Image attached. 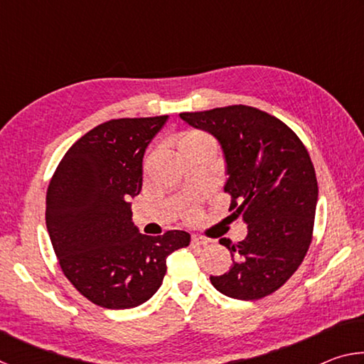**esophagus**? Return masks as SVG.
Returning <instances> with one entry per match:
<instances>
[{"mask_svg": "<svg viewBox=\"0 0 364 364\" xmlns=\"http://www.w3.org/2000/svg\"><path fill=\"white\" fill-rule=\"evenodd\" d=\"M191 242H193L194 245H205V244H208L210 241H208L207 237H202V236H197V234H194V236L191 237Z\"/></svg>", "mask_w": 364, "mask_h": 364, "instance_id": "34e87169", "label": "esophagus"}]
</instances>
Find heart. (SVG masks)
Returning a JSON list of instances; mask_svg holds the SVG:
<instances>
[{
	"label": "heart",
	"instance_id": "obj_1",
	"mask_svg": "<svg viewBox=\"0 0 364 364\" xmlns=\"http://www.w3.org/2000/svg\"><path fill=\"white\" fill-rule=\"evenodd\" d=\"M200 146H215V143H213V139L208 136V134L197 132V130L184 132L176 139V149L180 154L184 151L194 149V147H200Z\"/></svg>",
	"mask_w": 364,
	"mask_h": 364
}]
</instances>
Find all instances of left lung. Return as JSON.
I'll list each match as a JSON object with an SVG mask.
<instances>
[{
	"label": "left lung",
	"instance_id": "obj_1",
	"mask_svg": "<svg viewBox=\"0 0 364 364\" xmlns=\"http://www.w3.org/2000/svg\"><path fill=\"white\" fill-rule=\"evenodd\" d=\"M196 130L218 141L231 194L230 210L242 215L247 236L232 244V264L210 276L218 292L237 300H257L284 284L310 247L318 202L315 167L286 123L249 106L183 112Z\"/></svg>",
	"mask_w": 364,
	"mask_h": 364
}]
</instances>
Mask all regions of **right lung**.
Wrapping results in <instances>:
<instances>
[{
    "label": "right lung",
    "instance_id": "add662e5",
    "mask_svg": "<svg viewBox=\"0 0 364 364\" xmlns=\"http://www.w3.org/2000/svg\"><path fill=\"white\" fill-rule=\"evenodd\" d=\"M168 115L97 125L73 144L49 183L46 228L65 278L109 310L134 308L157 292L165 260L188 247L186 231L146 236L132 221L143 157Z\"/></svg>",
    "mask_w": 364,
    "mask_h": 364
}]
</instances>
